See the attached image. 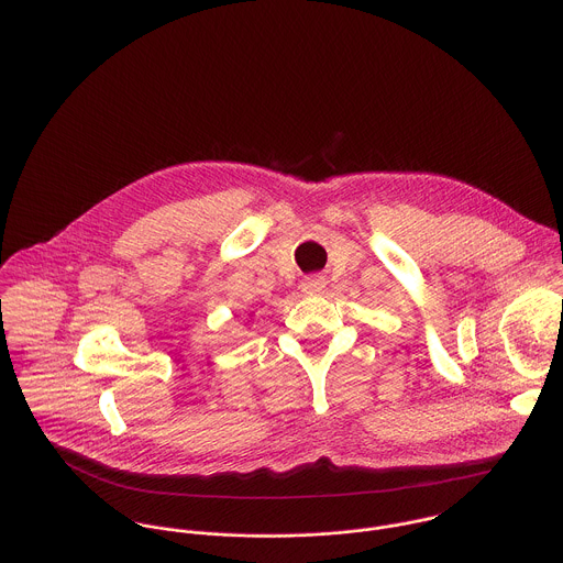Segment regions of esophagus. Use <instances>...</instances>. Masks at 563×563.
<instances>
[{"mask_svg": "<svg viewBox=\"0 0 563 563\" xmlns=\"http://www.w3.org/2000/svg\"><path fill=\"white\" fill-rule=\"evenodd\" d=\"M324 278L322 276H309V278H305L302 280V289L307 291V294H318V291H322L324 289Z\"/></svg>", "mask_w": 563, "mask_h": 563, "instance_id": "obj_1", "label": "esophagus"}]
</instances>
